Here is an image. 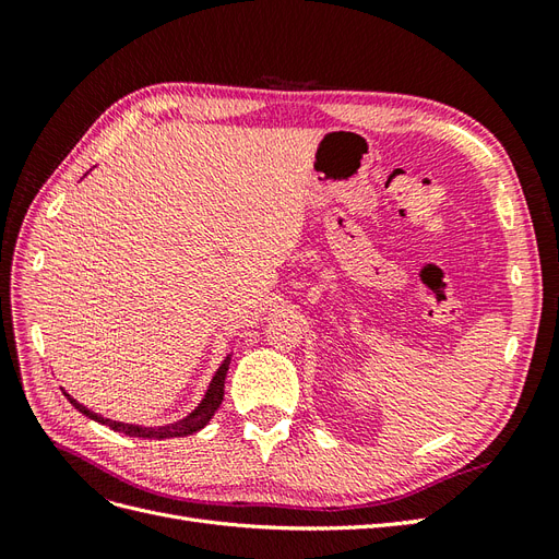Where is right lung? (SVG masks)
Masks as SVG:
<instances>
[{
  "label": "right lung",
  "mask_w": 559,
  "mask_h": 559,
  "mask_svg": "<svg viewBox=\"0 0 559 559\" xmlns=\"http://www.w3.org/2000/svg\"><path fill=\"white\" fill-rule=\"evenodd\" d=\"M228 364H230V354L224 359V364L218 366L216 376H214L212 382H210L207 394H205V399L200 401L198 408H195L191 415H186L183 419L175 421V425H167V427H156V429H154V427L123 425V421H114V419H107V417H103V415H97V413L88 411L86 405H81L79 401H74L67 392H64V396L70 399V403L74 405V408H76L79 413H83L86 417L99 421V425H107V427L114 429V431H121V433H126V436H138V438H175V436H189V433H195V431H200L202 427H205L207 421L214 417V413L218 411V405H222V401H224V382H226V373H228Z\"/></svg>",
  "instance_id": "add662e5"
}]
</instances>
